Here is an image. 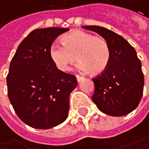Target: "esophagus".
<instances>
[{
    "label": "esophagus",
    "instance_id": "1",
    "mask_svg": "<svg viewBox=\"0 0 149 149\" xmlns=\"http://www.w3.org/2000/svg\"><path fill=\"white\" fill-rule=\"evenodd\" d=\"M76 77H77V82H78V83H80L81 81H83V77H80V76H76Z\"/></svg>",
    "mask_w": 149,
    "mask_h": 149
}]
</instances>
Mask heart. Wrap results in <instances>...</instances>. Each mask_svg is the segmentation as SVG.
Masks as SVG:
<instances>
[{
	"label": "heart",
	"mask_w": 149,
	"mask_h": 149,
	"mask_svg": "<svg viewBox=\"0 0 149 149\" xmlns=\"http://www.w3.org/2000/svg\"><path fill=\"white\" fill-rule=\"evenodd\" d=\"M62 44L50 45L49 55L55 66L67 72L78 60L77 68L82 72L92 71L95 74L104 72L110 61L109 45L102 38L83 30H74L62 37ZM78 58H76V56Z\"/></svg>",
	"instance_id": "heart-1"
}]
</instances>
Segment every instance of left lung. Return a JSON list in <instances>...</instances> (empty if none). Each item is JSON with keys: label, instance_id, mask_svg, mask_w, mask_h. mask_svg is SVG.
<instances>
[{"label": "left lung", "instance_id": "8db88e82", "mask_svg": "<svg viewBox=\"0 0 149 149\" xmlns=\"http://www.w3.org/2000/svg\"><path fill=\"white\" fill-rule=\"evenodd\" d=\"M99 33L109 45L110 61L107 69L93 79V101L98 109L111 116H123L137 107L143 96L144 78L136 52L123 37L100 26H83Z\"/></svg>", "mask_w": 149, "mask_h": 149}]
</instances>
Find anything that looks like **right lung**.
Masks as SVG:
<instances>
[{"label":"right lung","mask_w":149,"mask_h":149,"mask_svg":"<svg viewBox=\"0 0 149 149\" xmlns=\"http://www.w3.org/2000/svg\"><path fill=\"white\" fill-rule=\"evenodd\" d=\"M62 28L37 29L22 40L11 61L6 77L10 102L28 126L49 129L66 120L70 93L77 86L76 77L60 71L49 49Z\"/></svg>","instance_id":"add662e5"}]
</instances>
